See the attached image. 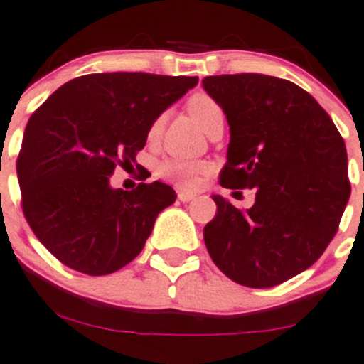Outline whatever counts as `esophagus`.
<instances>
[{
    "mask_svg": "<svg viewBox=\"0 0 364 364\" xmlns=\"http://www.w3.org/2000/svg\"><path fill=\"white\" fill-rule=\"evenodd\" d=\"M196 198L194 193H178V199H181L182 203H189L193 201V199Z\"/></svg>",
    "mask_w": 364,
    "mask_h": 364,
    "instance_id": "34e87169",
    "label": "esophagus"
}]
</instances>
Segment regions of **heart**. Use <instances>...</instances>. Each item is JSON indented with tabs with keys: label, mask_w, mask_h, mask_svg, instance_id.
Masks as SVG:
<instances>
[{
	"label": "heart",
	"mask_w": 364,
	"mask_h": 364,
	"mask_svg": "<svg viewBox=\"0 0 364 364\" xmlns=\"http://www.w3.org/2000/svg\"><path fill=\"white\" fill-rule=\"evenodd\" d=\"M187 112L194 118L196 124L201 127L204 132H208V129L215 124V122L223 120V112L222 106H220L211 96L204 92H198L187 101ZM163 127V117H158L156 120L151 124L148 137L153 141L160 136ZM206 170V165L203 161H194V160H183V158H171V160L163 161L158 166V175L165 181L175 183L181 189H193L198 186L199 177Z\"/></svg>",
	"instance_id": "b5f03b06"
}]
</instances>
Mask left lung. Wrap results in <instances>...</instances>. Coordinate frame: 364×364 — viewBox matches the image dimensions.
Returning a JSON list of instances; mask_svg holds the SVG:
<instances>
[{"mask_svg": "<svg viewBox=\"0 0 364 364\" xmlns=\"http://www.w3.org/2000/svg\"><path fill=\"white\" fill-rule=\"evenodd\" d=\"M203 87L230 127L220 183L256 189L246 211L211 196L218 210L204 244L230 280L273 287L308 270L336 235L350 196L344 139L311 94L289 80L237 73L204 77Z\"/></svg>", "mask_w": 364, "mask_h": 364, "instance_id": "left-lung-1", "label": "left lung"}]
</instances>
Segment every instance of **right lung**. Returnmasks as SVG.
<instances>
[{
  "mask_svg": "<svg viewBox=\"0 0 364 364\" xmlns=\"http://www.w3.org/2000/svg\"><path fill=\"white\" fill-rule=\"evenodd\" d=\"M196 84L198 77L91 73L56 89L28 118L17 160L23 215L61 263L108 275L142 251L177 194L160 181L113 189L109 177L136 161L151 124Z\"/></svg>",
  "mask_w": 364,
  "mask_h": 364,
  "instance_id": "obj_1",
  "label": "right lung"
}]
</instances>
